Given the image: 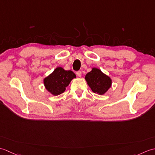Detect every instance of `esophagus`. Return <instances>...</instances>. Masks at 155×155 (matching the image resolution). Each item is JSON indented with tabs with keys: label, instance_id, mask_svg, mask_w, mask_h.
<instances>
[{
	"label": "esophagus",
	"instance_id": "esophagus-1",
	"mask_svg": "<svg viewBox=\"0 0 155 155\" xmlns=\"http://www.w3.org/2000/svg\"><path fill=\"white\" fill-rule=\"evenodd\" d=\"M76 75H78V77L81 78V71H77Z\"/></svg>",
	"mask_w": 155,
	"mask_h": 155
}]
</instances>
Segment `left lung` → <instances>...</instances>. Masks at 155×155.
<instances>
[{
	"instance_id": "1",
	"label": "left lung",
	"mask_w": 155,
	"mask_h": 155,
	"mask_svg": "<svg viewBox=\"0 0 155 155\" xmlns=\"http://www.w3.org/2000/svg\"><path fill=\"white\" fill-rule=\"evenodd\" d=\"M85 80L91 91L99 95L105 94L112 86V79L96 68H91L85 76Z\"/></svg>"
}]
</instances>
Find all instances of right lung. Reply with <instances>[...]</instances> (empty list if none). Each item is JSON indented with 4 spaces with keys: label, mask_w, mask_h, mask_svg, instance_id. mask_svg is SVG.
Listing matches in <instances>:
<instances>
[{
    "label": "right lung",
    "mask_w": 155,
    "mask_h": 155,
    "mask_svg": "<svg viewBox=\"0 0 155 155\" xmlns=\"http://www.w3.org/2000/svg\"><path fill=\"white\" fill-rule=\"evenodd\" d=\"M75 78L76 75L72 71H67L61 67H58L44 78L43 84L50 94L53 96H58L64 92L71 81Z\"/></svg>",
    "instance_id": "1"
}]
</instances>
